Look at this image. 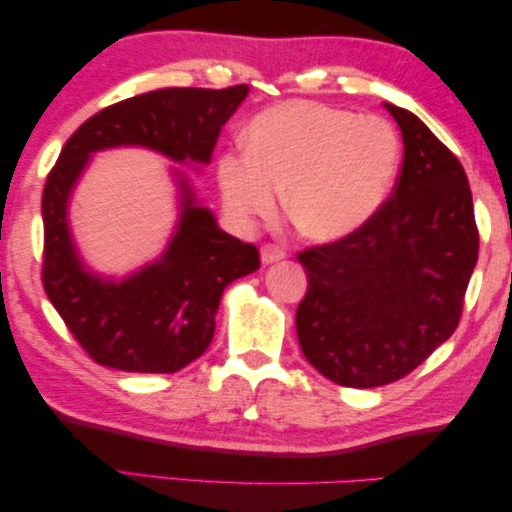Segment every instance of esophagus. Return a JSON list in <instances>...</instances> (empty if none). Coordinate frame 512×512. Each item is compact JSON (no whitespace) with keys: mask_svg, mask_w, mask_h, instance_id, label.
I'll return each instance as SVG.
<instances>
[{"mask_svg":"<svg viewBox=\"0 0 512 512\" xmlns=\"http://www.w3.org/2000/svg\"><path fill=\"white\" fill-rule=\"evenodd\" d=\"M283 258H286V251H283L281 247H276V245H263L261 247V261H263V265L283 261Z\"/></svg>","mask_w":512,"mask_h":512,"instance_id":"esophagus-1","label":"esophagus"}]
</instances>
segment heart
<instances>
[{
    "instance_id": "obj_1",
    "label": "heart",
    "mask_w": 512,
    "mask_h": 512,
    "mask_svg": "<svg viewBox=\"0 0 512 512\" xmlns=\"http://www.w3.org/2000/svg\"><path fill=\"white\" fill-rule=\"evenodd\" d=\"M247 152L217 161L229 215L242 226L274 215L286 190V215L301 236L340 240L358 231L388 199L401 165V138L379 115L292 99L249 122Z\"/></svg>"
}]
</instances>
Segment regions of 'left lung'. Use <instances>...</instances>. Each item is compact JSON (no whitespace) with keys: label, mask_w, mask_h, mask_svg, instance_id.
Returning a JSON list of instances; mask_svg holds the SVG:
<instances>
[{"label":"left lung","mask_w":512,"mask_h":512,"mask_svg":"<svg viewBox=\"0 0 512 512\" xmlns=\"http://www.w3.org/2000/svg\"><path fill=\"white\" fill-rule=\"evenodd\" d=\"M385 108L404 138L392 195L351 236L297 254L308 276L301 351L345 388L404 379L451 338L479 258L463 165L420 117Z\"/></svg>","instance_id":"1"}]
</instances>
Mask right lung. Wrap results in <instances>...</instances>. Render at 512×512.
<instances>
[{
    "instance_id": "obj_1",
    "label": "right lung",
    "mask_w": 512,
    "mask_h": 512,
    "mask_svg": "<svg viewBox=\"0 0 512 512\" xmlns=\"http://www.w3.org/2000/svg\"><path fill=\"white\" fill-rule=\"evenodd\" d=\"M249 86L163 88L92 115L65 142L43 190V286L67 331L104 367L172 374L208 349L224 288L256 272L251 242L224 233L179 177L181 220L161 261L120 283L88 272L67 229V197L92 152L142 145L174 161L208 163Z\"/></svg>"
}]
</instances>
